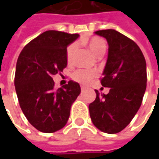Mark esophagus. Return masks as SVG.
Masks as SVG:
<instances>
[{
    "instance_id": "1",
    "label": "esophagus",
    "mask_w": 159,
    "mask_h": 159,
    "mask_svg": "<svg viewBox=\"0 0 159 159\" xmlns=\"http://www.w3.org/2000/svg\"><path fill=\"white\" fill-rule=\"evenodd\" d=\"M85 90H86V88H85V87H82V86H81V91H85Z\"/></svg>"
}]
</instances>
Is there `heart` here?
<instances>
[{
	"instance_id": "b5f03b06",
	"label": "heart",
	"mask_w": 159,
	"mask_h": 159,
	"mask_svg": "<svg viewBox=\"0 0 159 159\" xmlns=\"http://www.w3.org/2000/svg\"><path fill=\"white\" fill-rule=\"evenodd\" d=\"M84 43L89 47V48L91 50V52L96 57H101L103 55L106 50V43L105 41L98 37H93L88 40H84ZM76 49V45L74 43L70 44L67 48L66 50V59L68 62H70L72 58L73 53ZM95 77V71L86 70H78L72 74V79L79 82L81 85H87L89 84L94 78Z\"/></svg>"
}]
</instances>
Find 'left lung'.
I'll return each instance as SVG.
<instances>
[{
    "mask_svg": "<svg viewBox=\"0 0 159 159\" xmlns=\"http://www.w3.org/2000/svg\"><path fill=\"white\" fill-rule=\"evenodd\" d=\"M95 34L105 38L109 45L101 84L110 91L100 95L95 90L89 114L100 131L117 134L131 122L142 104L147 85L146 61L137 44L118 31L108 29Z\"/></svg>",
    "mask_w": 159,
    "mask_h": 159,
    "instance_id": "obj_1",
    "label": "left lung"
}]
</instances>
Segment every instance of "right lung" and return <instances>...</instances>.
<instances>
[{"instance_id": "add662e5", "label": "right lung", "mask_w": 159, "mask_h": 159, "mask_svg": "<svg viewBox=\"0 0 159 159\" xmlns=\"http://www.w3.org/2000/svg\"><path fill=\"white\" fill-rule=\"evenodd\" d=\"M79 34L46 31L23 48L16 66L15 88L19 105L31 125L42 133L62 129L70 107L80 94L79 83L70 80L55 89L52 76L67 66V47Z\"/></svg>"}]
</instances>
